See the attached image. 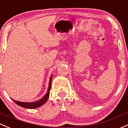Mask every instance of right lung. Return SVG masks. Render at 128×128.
<instances>
[{
	"instance_id": "obj_1",
	"label": "right lung",
	"mask_w": 128,
	"mask_h": 128,
	"mask_svg": "<svg viewBox=\"0 0 128 128\" xmlns=\"http://www.w3.org/2000/svg\"><path fill=\"white\" fill-rule=\"evenodd\" d=\"M52 75L51 76L50 78V82H49V86H48V91L46 94L44 96L43 98H42L41 99H40L37 102H18L16 100H13V101L16 104H18V106H21L22 107H24V108H36L37 107H39L41 106H42L43 104H44L46 102V100H48V97H49L50 94V91L51 86H52Z\"/></svg>"
}]
</instances>
